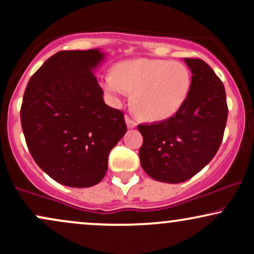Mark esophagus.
Segmentation results:
<instances>
[{
	"instance_id": "1",
	"label": "esophagus",
	"mask_w": 254,
	"mask_h": 254,
	"mask_svg": "<svg viewBox=\"0 0 254 254\" xmlns=\"http://www.w3.org/2000/svg\"><path fill=\"white\" fill-rule=\"evenodd\" d=\"M125 123H127V127H129V129H133V127H136L137 125V123L135 121H132V119H131L130 117H125Z\"/></svg>"
}]
</instances>
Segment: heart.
<instances>
[{"label": "heart", "mask_w": 254, "mask_h": 254, "mask_svg": "<svg viewBox=\"0 0 254 254\" xmlns=\"http://www.w3.org/2000/svg\"><path fill=\"white\" fill-rule=\"evenodd\" d=\"M101 88L119 100L132 93L133 110L145 121L160 122L176 116L185 105L192 87L190 69L182 62L136 58L119 62L112 74L101 77Z\"/></svg>", "instance_id": "1"}]
</instances>
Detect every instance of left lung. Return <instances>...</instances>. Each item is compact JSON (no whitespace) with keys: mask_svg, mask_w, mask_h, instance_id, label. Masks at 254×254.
<instances>
[{"mask_svg":"<svg viewBox=\"0 0 254 254\" xmlns=\"http://www.w3.org/2000/svg\"><path fill=\"white\" fill-rule=\"evenodd\" d=\"M192 74L190 95L173 117L138 125L141 166L157 182L178 184L203 170L223 138L228 107L222 81L204 61L184 58Z\"/></svg>","mask_w":254,"mask_h":254,"instance_id":"left-lung-1","label":"left lung"}]
</instances>
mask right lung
Wrapping results in <instances>:
<instances>
[{"label": "right lung", "mask_w": 254, "mask_h": 254, "mask_svg": "<svg viewBox=\"0 0 254 254\" xmlns=\"http://www.w3.org/2000/svg\"><path fill=\"white\" fill-rule=\"evenodd\" d=\"M99 49L60 51L28 81L21 127L32 157L62 185L90 188L103 180L111 149L127 132L122 111L105 104L94 70Z\"/></svg>", "instance_id": "right-lung-1"}]
</instances>
